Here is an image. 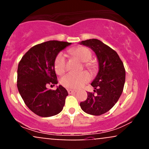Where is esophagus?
I'll use <instances>...</instances> for the list:
<instances>
[{
	"mask_svg": "<svg viewBox=\"0 0 149 149\" xmlns=\"http://www.w3.org/2000/svg\"><path fill=\"white\" fill-rule=\"evenodd\" d=\"M67 91H68V93H69V95H71V94L76 93V90H71V89H68V90H67Z\"/></svg>",
	"mask_w": 149,
	"mask_h": 149,
	"instance_id": "obj_1",
	"label": "esophagus"
}]
</instances>
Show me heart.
<instances>
[{"label":"heart","mask_w":149,"mask_h":149,"mask_svg":"<svg viewBox=\"0 0 149 149\" xmlns=\"http://www.w3.org/2000/svg\"><path fill=\"white\" fill-rule=\"evenodd\" d=\"M70 53L73 57H76L84 62L85 67L93 71L95 69V64L92 63V53L90 49L84 46H78L70 50ZM54 69L57 74L61 75L66 70V59L62 53H59L54 60ZM91 79L90 73L87 71H83L79 73H69L61 78V84L63 86L70 89H78L82 88Z\"/></svg>","instance_id":"obj_1"}]
</instances>
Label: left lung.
Listing matches in <instances>:
<instances>
[{
	"label": "left lung",
	"instance_id": "1",
	"mask_svg": "<svg viewBox=\"0 0 149 149\" xmlns=\"http://www.w3.org/2000/svg\"><path fill=\"white\" fill-rule=\"evenodd\" d=\"M80 44L95 52L99 72L91 83L94 92H88V98L80 106L87 113L100 116L109 111L119 100L125 81V70L117 52L101 40L89 39Z\"/></svg>",
	"mask_w": 149,
	"mask_h": 149
}]
</instances>
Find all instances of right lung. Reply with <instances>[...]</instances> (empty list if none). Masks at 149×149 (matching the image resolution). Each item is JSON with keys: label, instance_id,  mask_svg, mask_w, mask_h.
Returning a JSON list of instances; mask_svg holds the SVG:
<instances>
[{"label": "right lung", "instance_id": "1", "mask_svg": "<svg viewBox=\"0 0 149 149\" xmlns=\"http://www.w3.org/2000/svg\"><path fill=\"white\" fill-rule=\"evenodd\" d=\"M71 42L49 40L38 44L25 53L18 65L17 88L26 105L41 117L55 116L62 111L67 90L59 85L57 90L47 89L57 84L54 69V58Z\"/></svg>", "mask_w": 149, "mask_h": 149}]
</instances>
